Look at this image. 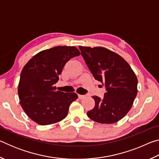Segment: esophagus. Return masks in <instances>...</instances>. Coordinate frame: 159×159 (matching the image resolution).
<instances>
[{"instance_id": "obj_1", "label": "esophagus", "mask_w": 159, "mask_h": 159, "mask_svg": "<svg viewBox=\"0 0 159 159\" xmlns=\"http://www.w3.org/2000/svg\"><path fill=\"white\" fill-rule=\"evenodd\" d=\"M78 96H79V98L80 99H83V98H85V95H79Z\"/></svg>"}]
</instances>
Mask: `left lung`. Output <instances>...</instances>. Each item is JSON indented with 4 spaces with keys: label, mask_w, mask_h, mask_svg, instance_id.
Here are the masks:
<instances>
[{
    "label": "left lung",
    "mask_w": 159,
    "mask_h": 159,
    "mask_svg": "<svg viewBox=\"0 0 159 159\" xmlns=\"http://www.w3.org/2000/svg\"><path fill=\"white\" fill-rule=\"evenodd\" d=\"M79 48L95 79L106 89L102 99L93 97L95 105L88 116L100 123L118 122L130 111L138 93L136 75L124 59L107 48Z\"/></svg>",
    "instance_id": "obj_1"
}]
</instances>
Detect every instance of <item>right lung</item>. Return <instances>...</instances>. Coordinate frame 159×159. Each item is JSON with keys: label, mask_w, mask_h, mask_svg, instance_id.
Segmentation results:
<instances>
[{"label": "right lung", "mask_w": 159, "mask_h": 159, "mask_svg": "<svg viewBox=\"0 0 159 159\" xmlns=\"http://www.w3.org/2000/svg\"><path fill=\"white\" fill-rule=\"evenodd\" d=\"M80 55L74 46H57L43 50L34 55L24 66L18 85L20 103L26 114L41 125L63 120L68 114L75 93L56 91L65 64Z\"/></svg>", "instance_id": "obj_1"}]
</instances>
